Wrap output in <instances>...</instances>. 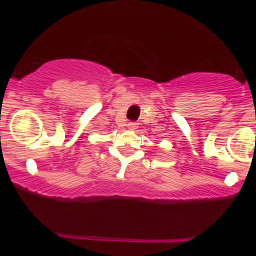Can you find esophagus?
Wrapping results in <instances>:
<instances>
[{"label":"esophagus","instance_id":"obj_1","mask_svg":"<svg viewBox=\"0 0 256 256\" xmlns=\"http://www.w3.org/2000/svg\"><path fill=\"white\" fill-rule=\"evenodd\" d=\"M128 128H131V130H134V128H137V122H130L128 124Z\"/></svg>","mask_w":256,"mask_h":256}]
</instances>
